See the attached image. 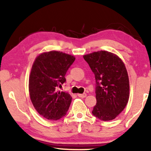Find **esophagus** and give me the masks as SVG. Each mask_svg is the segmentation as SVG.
<instances>
[{"label": "esophagus", "mask_w": 151, "mask_h": 151, "mask_svg": "<svg viewBox=\"0 0 151 151\" xmlns=\"http://www.w3.org/2000/svg\"><path fill=\"white\" fill-rule=\"evenodd\" d=\"M78 96L79 97V98H85L86 96V93H82V94H78Z\"/></svg>", "instance_id": "obj_1"}]
</instances>
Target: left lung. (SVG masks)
<instances>
[{"label": "left lung", "instance_id": "1", "mask_svg": "<svg viewBox=\"0 0 151 151\" xmlns=\"http://www.w3.org/2000/svg\"><path fill=\"white\" fill-rule=\"evenodd\" d=\"M95 74L97 103L92 113L101 120L114 119L127 106L129 99V79L124 62L107 51L84 55Z\"/></svg>", "mask_w": 151, "mask_h": 151}]
</instances>
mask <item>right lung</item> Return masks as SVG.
<instances>
[{
  "instance_id": "obj_1",
  "label": "right lung",
  "mask_w": 151,
  "mask_h": 151,
  "mask_svg": "<svg viewBox=\"0 0 151 151\" xmlns=\"http://www.w3.org/2000/svg\"><path fill=\"white\" fill-rule=\"evenodd\" d=\"M62 51L43 52L36 58L29 78V92L34 108L49 120L65 116L71 104L70 94L57 91L65 82V74L75 60Z\"/></svg>"
}]
</instances>
